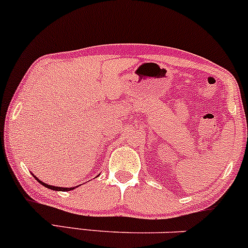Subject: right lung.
<instances>
[{
    "label": "right lung",
    "mask_w": 248,
    "mask_h": 248,
    "mask_svg": "<svg viewBox=\"0 0 248 248\" xmlns=\"http://www.w3.org/2000/svg\"><path fill=\"white\" fill-rule=\"evenodd\" d=\"M35 179H36L37 181L40 182L41 185H42V186H45V187H47V188H49V189H53V190H63V192H67V190H72V189H74V187H70V188H66V187H56V186H51V185H48V184H45V182H42V181H40L39 179L36 178V176H34ZM76 187H78V186H76Z\"/></svg>",
    "instance_id": "right-lung-1"
}]
</instances>
